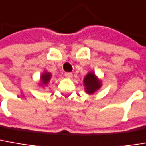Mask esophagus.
<instances>
[{"label":"esophagus","mask_w":146,"mask_h":146,"mask_svg":"<svg viewBox=\"0 0 146 146\" xmlns=\"http://www.w3.org/2000/svg\"><path fill=\"white\" fill-rule=\"evenodd\" d=\"M64 76L68 78H71L73 77V74H72V73H65Z\"/></svg>","instance_id":"34e87169"}]
</instances>
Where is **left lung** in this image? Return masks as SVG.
I'll return each instance as SVG.
<instances>
[{"label":"left lung","instance_id":"1","mask_svg":"<svg viewBox=\"0 0 146 146\" xmlns=\"http://www.w3.org/2000/svg\"><path fill=\"white\" fill-rule=\"evenodd\" d=\"M84 86L87 94L92 95L102 87V80L94 72L89 71L84 78Z\"/></svg>","mask_w":146,"mask_h":146}]
</instances>
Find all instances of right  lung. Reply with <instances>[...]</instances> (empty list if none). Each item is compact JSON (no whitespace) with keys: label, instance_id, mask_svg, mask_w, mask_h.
<instances>
[{"label":"right lung","instance_id":"1","mask_svg":"<svg viewBox=\"0 0 146 146\" xmlns=\"http://www.w3.org/2000/svg\"><path fill=\"white\" fill-rule=\"evenodd\" d=\"M52 73L47 72L46 70H44L43 73L41 74L40 76V81H39V86L42 87V88H45L48 85L51 78H52Z\"/></svg>","mask_w":146,"mask_h":146}]
</instances>
